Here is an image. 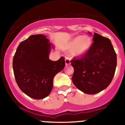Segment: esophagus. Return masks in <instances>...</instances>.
<instances>
[{
    "label": "esophagus",
    "mask_w": 125,
    "mask_h": 125,
    "mask_svg": "<svg viewBox=\"0 0 125 125\" xmlns=\"http://www.w3.org/2000/svg\"><path fill=\"white\" fill-rule=\"evenodd\" d=\"M71 62H70V58L69 57H65V64L66 65H70Z\"/></svg>",
    "instance_id": "34e87169"
}]
</instances>
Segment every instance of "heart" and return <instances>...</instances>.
Here are the masks:
<instances>
[{
	"instance_id": "1",
	"label": "heart",
	"mask_w": 125,
	"mask_h": 125,
	"mask_svg": "<svg viewBox=\"0 0 125 125\" xmlns=\"http://www.w3.org/2000/svg\"><path fill=\"white\" fill-rule=\"evenodd\" d=\"M91 44V40L88 36H78L72 40L69 45L70 51H75V54L82 55L86 53Z\"/></svg>"
}]
</instances>
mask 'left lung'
Returning <instances> with one entry per match:
<instances>
[{
    "mask_svg": "<svg viewBox=\"0 0 125 125\" xmlns=\"http://www.w3.org/2000/svg\"><path fill=\"white\" fill-rule=\"evenodd\" d=\"M93 37L94 42L86 53L71 60L74 70L73 83L88 94L100 93L109 86L117 66V55L111 40L95 32Z\"/></svg>",
    "mask_w": 125,
    "mask_h": 125,
    "instance_id": "left-lung-1",
    "label": "left lung"
}]
</instances>
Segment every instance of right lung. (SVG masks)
<instances>
[{
  "instance_id": "1",
  "label": "right lung",
  "mask_w": 125,
  "mask_h": 125,
  "mask_svg": "<svg viewBox=\"0 0 125 125\" xmlns=\"http://www.w3.org/2000/svg\"><path fill=\"white\" fill-rule=\"evenodd\" d=\"M44 35L30 36L21 42L13 57L12 67L17 85L34 99L47 97L52 88L54 77L65 66L63 57L49 59L51 43Z\"/></svg>"
}]
</instances>
